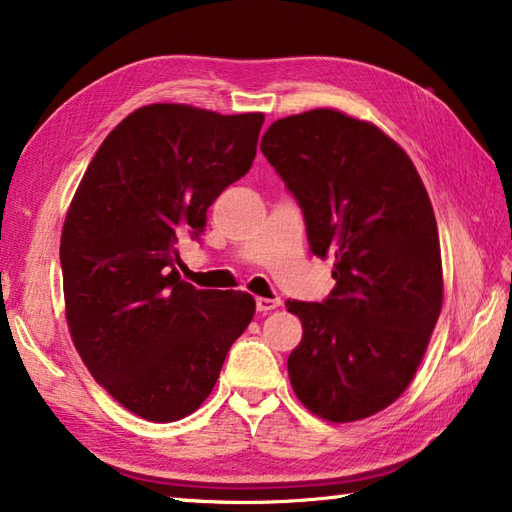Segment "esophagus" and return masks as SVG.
Returning a JSON list of instances; mask_svg holds the SVG:
<instances>
[{
  "instance_id": "obj_1",
  "label": "esophagus",
  "mask_w": 512,
  "mask_h": 512,
  "mask_svg": "<svg viewBox=\"0 0 512 512\" xmlns=\"http://www.w3.org/2000/svg\"><path fill=\"white\" fill-rule=\"evenodd\" d=\"M255 305H257V311H259V314H268V311H273V309L280 307L282 302L277 300V298H257V300H255Z\"/></svg>"
}]
</instances>
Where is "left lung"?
<instances>
[{
    "label": "left lung",
    "mask_w": 512,
    "mask_h": 512,
    "mask_svg": "<svg viewBox=\"0 0 512 512\" xmlns=\"http://www.w3.org/2000/svg\"><path fill=\"white\" fill-rule=\"evenodd\" d=\"M259 149L298 201L311 253L334 257L323 302L287 300L302 323L291 386L318 418L363 420L411 384L443 307L429 194L391 137L339 110L277 119Z\"/></svg>",
    "instance_id": "obj_1"
}]
</instances>
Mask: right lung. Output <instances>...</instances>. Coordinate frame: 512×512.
<instances>
[{"label":"right lung","instance_id":"right-lung-1","mask_svg":"<svg viewBox=\"0 0 512 512\" xmlns=\"http://www.w3.org/2000/svg\"><path fill=\"white\" fill-rule=\"evenodd\" d=\"M262 112L153 103L115 126L69 205L60 237L67 325L92 377L135 415L173 422L212 393L255 316L244 291L180 280L178 244L253 167Z\"/></svg>","mask_w":512,"mask_h":512}]
</instances>
